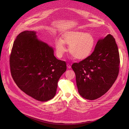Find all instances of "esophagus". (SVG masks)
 <instances>
[{
	"label": "esophagus",
	"instance_id": "esophagus-1",
	"mask_svg": "<svg viewBox=\"0 0 129 129\" xmlns=\"http://www.w3.org/2000/svg\"><path fill=\"white\" fill-rule=\"evenodd\" d=\"M67 68H68V69H71V65L70 64L67 63Z\"/></svg>",
	"mask_w": 129,
	"mask_h": 129
}]
</instances>
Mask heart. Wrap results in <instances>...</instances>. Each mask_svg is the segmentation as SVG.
I'll use <instances>...</instances> for the list:
<instances>
[{"mask_svg": "<svg viewBox=\"0 0 129 129\" xmlns=\"http://www.w3.org/2000/svg\"><path fill=\"white\" fill-rule=\"evenodd\" d=\"M65 44L70 46V53L74 58L83 60L91 55L95 45V39L90 33L79 31L67 33L62 40H55V51L59 57H62L66 51Z\"/></svg>", "mask_w": 129, "mask_h": 129, "instance_id": "obj_1", "label": "heart"}]
</instances>
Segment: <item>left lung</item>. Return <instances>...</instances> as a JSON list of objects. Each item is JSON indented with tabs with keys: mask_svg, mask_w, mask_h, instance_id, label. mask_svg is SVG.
Here are the masks:
<instances>
[{
	"mask_svg": "<svg viewBox=\"0 0 129 129\" xmlns=\"http://www.w3.org/2000/svg\"><path fill=\"white\" fill-rule=\"evenodd\" d=\"M120 62L118 46L112 36L109 34L99 40L89 57L72 66L80 95L91 100L104 95L117 78Z\"/></svg>",
	"mask_w": 129,
	"mask_h": 129,
	"instance_id": "1",
	"label": "left lung"
}]
</instances>
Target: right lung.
Returning a JSON list of instances; mask_svg holds the SVG:
<instances>
[{"instance_id":"add662e5","label":"right lung","mask_w":129,"mask_h":129,"mask_svg":"<svg viewBox=\"0 0 129 129\" xmlns=\"http://www.w3.org/2000/svg\"><path fill=\"white\" fill-rule=\"evenodd\" d=\"M9 61L18 87L40 101L55 96L58 81L66 70L65 61L57 59L52 47L39 40L35 31H25L17 37Z\"/></svg>"}]
</instances>
